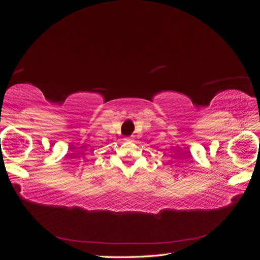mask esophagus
<instances>
[{
	"label": "esophagus",
	"instance_id": "34e87169",
	"mask_svg": "<svg viewBox=\"0 0 260 260\" xmlns=\"http://www.w3.org/2000/svg\"><path fill=\"white\" fill-rule=\"evenodd\" d=\"M131 139H132L131 137H125L123 140H124V141H131Z\"/></svg>",
	"mask_w": 260,
	"mask_h": 260
}]
</instances>
